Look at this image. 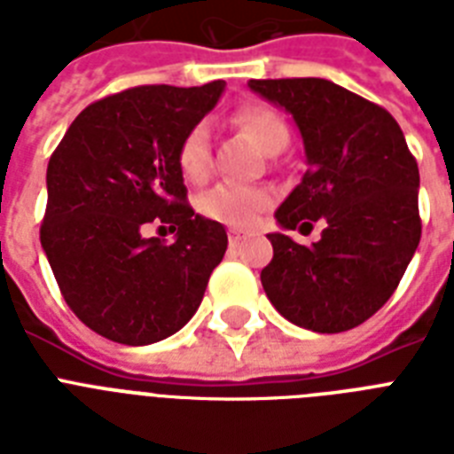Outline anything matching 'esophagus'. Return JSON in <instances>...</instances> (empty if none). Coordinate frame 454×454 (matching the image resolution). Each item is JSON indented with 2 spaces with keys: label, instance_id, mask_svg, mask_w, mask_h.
<instances>
[{
  "label": "esophagus",
  "instance_id": "34e87169",
  "mask_svg": "<svg viewBox=\"0 0 454 454\" xmlns=\"http://www.w3.org/2000/svg\"><path fill=\"white\" fill-rule=\"evenodd\" d=\"M228 240H231V245H240V242L245 240V233L238 231V228H231V231H228Z\"/></svg>",
  "mask_w": 454,
  "mask_h": 454
}]
</instances>
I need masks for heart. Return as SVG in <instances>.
<instances>
[{"mask_svg":"<svg viewBox=\"0 0 454 454\" xmlns=\"http://www.w3.org/2000/svg\"><path fill=\"white\" fill-rule=\"evenodd\" d=\"M235 124L245 129L254 138L263 153H270L287 144L290 131L287 124L276 110L262 103H247L235 113ZM178 169L188 181L200 184L209 174V127L205 122L195 124L188 129L181 145H178ZM270 192L263 188H252V185H233L219 184L212 191H207L198 202V209L202 216L212 221H219L231 228H252L262 214L269 209Z\"/></svg>","mask_w":454,"mask_h":454,"instance_id":"b5f03b06","label":"heart"}]
</instances>
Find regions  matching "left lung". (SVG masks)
Instances as JSON below:
<instances>
[{"label":"left lung","mask_w":454,"mask_h":454,"mask_svg":"<svg viewBox=\"0 0 454 454\" xmlns=\"http://www.w3.org/2000/svg\"><path fill=\"white\" fill-rule=\"evenodd\" d=\"M263 101L290 113L309 169L276 209L266 297L290 323L346 332L388 301L419 245V169L387 110L330 80H249ZM310 220L324 238L286 235Z\"/></svg>","instance_id":"8db88e82"}]
</instances>
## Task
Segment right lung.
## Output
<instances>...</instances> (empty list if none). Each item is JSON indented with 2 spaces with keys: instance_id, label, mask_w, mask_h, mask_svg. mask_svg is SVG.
Here are the masks:
<instances>
[{
  "instance_id": "1",
  "label": "right lung",
  "mask_w": 454,
  "mask_h": 454,
  "mask_svg": "<svg viewBox=\"0 0 454 454\" xmlns=\"http://www.w3.org/2000/svg\"><path fill=\"white\" fill-rule=\"evenodd\" d=\"M226 82L137 87L91 103L49 160L39 240L67 306L117 344L145 346L184 327L226 254L219 221L185 205L178 145ZM148 223L177 231L145 239Z\"/></svg>"
}]
</instances>
